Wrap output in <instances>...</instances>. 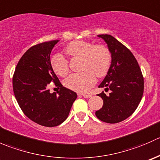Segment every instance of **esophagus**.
Listing matches in <instances>:
<instances>
[{"label":"esophagus","mask_w":160,"mask_h":160,"mask_svg":"<svg viewBox=\"0 0 160 160\" xmlns=\"http://www.w3.org/2000/svg\"><path fill=\"white\" fill-rule=\"evenodd\" d=\"M81 95L85 98H90L92 97V94H90V93H81Z\"/></svg>","instance_id":"esophagus-1"}]
</instances>
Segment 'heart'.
I'll return each instance as SVG.
<instances>
[{
  "label": "heart",
  "instance_id": "1",
  "mask_svg": "<svg viewBox=\"0 0 160 160\" xmlns=\"http://www.w3.org/2000/svg\"><path fill=\"white\" fill-rule=\"evenodd\" d=\"M65 52L72 58L81 59V69L83 72L70 75L64 83L69 89L77 92H86L95 83V76L103 77L107 74L111 64V54L106 46L95 45L83 40L69 43ZM53 71L60 77L69 72L67 59L61 55H55L51 59Z\"/></svg>",
  "mask_w": 160,
  "mask_h": 160
}]
</instances>
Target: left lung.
I'll list each match as a JSON object with an SVG mask.
<instances>
[{
  "label": "left lung",
  "mask_w": 160,
  "mask_h": 160,
  "mask_svg": "<svg viewBox=\"0 0 160 160\" xmlns=\"http://www.w3.org/2000/svg\"><path fill=\"white\" fill-rule=\"evenodd\" d=\"M104 40L111 54V64L98 88L110 90L109 95L99 93L103 107L95 112L97 118L114 124L128 118L136 110L142 98L144 80L138 62L131 51L110 35H98Z\"/></svg>",
  "instance_id": "1"
}]
</instances>
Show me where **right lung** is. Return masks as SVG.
<instances>
[{
	"instance_id": "1",
	"label": "right lung",
	"mask_w": 160,
	"mask_h": 160,
	"mask_svg": "<svg viewBox=\"0 0 160 160\" xmlns=\"http://www.w3.org/2000/svg\"><path fill=\"white\" fill-rule=\"evenodd\" d=\"M59 41L40 43L27 50L13 76V90L21 109L31 120L46 127L62 123L77 98L75 92L62 87L52 68L50 54ZM50 82L61 88L58 95L50 93Z\"/></svg>"
}]
</instances>
